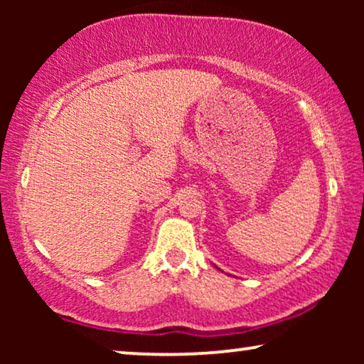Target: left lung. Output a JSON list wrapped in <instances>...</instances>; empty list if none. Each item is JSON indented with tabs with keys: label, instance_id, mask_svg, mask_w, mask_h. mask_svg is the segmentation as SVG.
<instances>
[{
	"label": "left lung",
	"instance_id": "1",
	"mask_svg": "<svg viewBox=\"0 0 364 364\" xmlns=\"http://www.w3.org/2000/svg\"><path fill=\"white\" fill-rule=\"evenodd\" d=\"M217 268H218V267H217ZM218 270H220V268H218Z\"/></svg>",
	"mask_w": 364,
	"mask_h": 364
}]
</instances>
